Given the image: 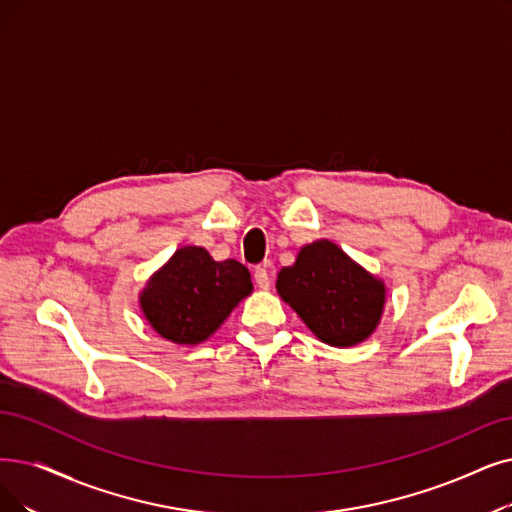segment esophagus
<instances>
[{
  "label": "esophagus",
  "mask_w": 512,
  "mask_h": 512,
  "mask_svg": "<svg viewBox=\"0 0 512 512\" xmlns=\"http://www.w3.org/2000/svg\"><path fill=\"white\" fill-rule=\"evenodd\" d=\"M254 281L260 290H269L271 288V277H269V271L264 267H256L254 269Z\"/></svg>",
  "instance_id": "obj_1"
}]
</instances>
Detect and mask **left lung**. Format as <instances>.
Instances as JSON below:
<instances>
[{
  "instance_id": "8db88e82",
  "label": "left lung",
  "mask_w": 512,
  "mask_h": 512,
  "mask_svg": "<svg viewBox=\"0 0 512 512\" xmlns=\"http://www.w3.org/2000/svg\"><path fill=\"white\" fill-rule=\"evenodd\" d=\"M277 292L321 342L340 349L372 336L386 298L384 283L327 239L304 245L279 271Z\"/></svg>"
}]
</instances>
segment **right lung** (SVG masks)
Segmentation results:
<instances>
[{
  "label": "right lung",
  "mask_w": 512,
  "mask_h": 512,
  "mask_svg": "<svg viewBox=\"0 0 512 512\" xmlns=\"http://www.w3.org/2000/svg\"><path fill=\"white\" fill-rule=\"evenodd\" d=\"M250 292V271L241 262H216L208 250L185 245L147 281L140 309L161 338L199 344Z\"/></svg>",
  "instance_id": "add662e5"
}]
</instances>
